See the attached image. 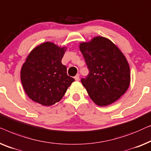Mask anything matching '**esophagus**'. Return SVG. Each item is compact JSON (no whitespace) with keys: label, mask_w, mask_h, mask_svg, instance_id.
I'll return each mask as SVG.
<instances>
[{"label":"esophagus","mask_w":151,"mask_h":151,"mask_svg":"<svg viewBox=\"0 0 151 151\" xmlns=\"http://www.w3.org/2000/svg\"><path fill=\"white\" fill-rule=\"evenodd\" d=\"M75 79L76 81H79V75H76L75 76Z\"/></svg>","instance_id":"34e87169"}]
</instances>
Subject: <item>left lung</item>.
Segmentation results:
<instances>
[{"label": "left lung", "instance_id": "1", "mask_svg": "<svg viewBox=\"0 0 151 151\" xmlns=\"http://www.w3.org/2000/svg\"><path fill=\"white\" fill-rule=\"evenodd\" d=\"M79 49L90 70L81 83L90 99L101 107L116 102L130 86V67L126 57L111 40L102 36L81 42Z\"/></svg>", "mask_w": 151, "mask_h": 151}]
</instances>
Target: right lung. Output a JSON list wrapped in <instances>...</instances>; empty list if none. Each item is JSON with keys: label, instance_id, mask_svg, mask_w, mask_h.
Returning a JSON list of instances; mask_svg holds the SVG:
<instances>
[{"label": "right lung", "instance_id": "right-lung-1", "mask_svg": "<svg viewBox=\"0 0 151 151\" xmlns=\"http://www.w3.org/2000/svg\"><path fill=\"white\" fill-rule=\"evenodd\" d=\"M66 49L65 46L46 42L28 55L21 68L20 80L25 93L33 101L44 106L54 105L75 81L61 63Z\"/></svg>", "mask_w": 151, "mask_h": 151}]
</instances>
